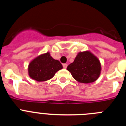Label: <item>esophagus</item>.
Wrapping results in <instances>:
<instances>
[{"label": "esophagus", "instance_id": "1", "mask_svg": "<svg viewBox=\"0 0 126 126\" xmlns=\"http://www.w3.org/2000/svg\"><path fill=\"white\" fill-rule=\"evenodd\" d=\"M67 67V64H63V67H64V69H66Z\"/></svg>", "mask_w": 126, "mask_h": 126}]
</instances>
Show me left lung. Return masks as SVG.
Instances as JSON below:
<instances>
[{
  "mask_svg": "<svg viewBox=\"0 0 126 126\" xmlns=\"http://www.w3.org/2000/svg\"><path fill=\"white\" fill-rule=\"evenodd\" d=\"M101 64L90 51L78 53L73 63L67 67L74 79L81 83H90L96 81L101 73Z\"/></svg>",
  "mask_w": 126,
  "mask_h": 126,
  "instance_id": "1",
  "label": "left lung"
}]
</instances>
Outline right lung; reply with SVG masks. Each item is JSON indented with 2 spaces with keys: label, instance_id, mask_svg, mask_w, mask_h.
Instances as JSON below:
<instances>
[{
  "label": "right lung",
  "instance_id": "1",
  "mask_svg": "<svg viewBox=\"0 0 126 126\" xmlns=\"http://www.w3.org/2000/svg\"><path fill=\"white\" fill-rule=\"evenodd\" d=\"M63 68L61 62L50 56L49 52L41 54L32 60L28 65V74L38 82L52 78L58 71Z\"/></svg>",
  "mask_w": 126,
  "mask_h": 126
}]
</instances>
